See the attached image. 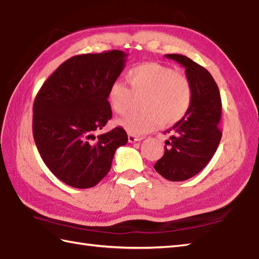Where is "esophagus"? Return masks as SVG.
<instances>
[{"label": "esophagus", "instance_id": "34e87169", "mask_svg": "<svg viewBox=\"0 0 259 259\" xmlns=\"http://www.w3.org/2000/svg\"><path fill=\"white\" fill-rule=\"evenodd\" d=\"M143 139V137H140V136H135V135H128V140L130 143H134V142H137V141H141Z\"/></svg>", "mask_w": 259, "mask_h": 259}]
</instances>
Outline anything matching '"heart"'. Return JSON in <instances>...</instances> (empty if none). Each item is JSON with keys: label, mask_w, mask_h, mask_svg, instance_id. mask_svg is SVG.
<instances>
[{"label": "heart", "mask_w": 259, "mask_h": 259, "mask_svg": "<svg viewBox=\"0 0 259 259\" xmlns=\"http://www.w3.org/2000/svg\"><path fill=\"white\" fill-rule=\"evenodd\" d=\"M130 88L121 79L111 82L108 101L111 109L122 115L129 109L132 95H143L140 107L143 110L130 112L120 118L117 124L132 135H141L179 122L189 111L193 89L188 77L176 73L159 63H143L131 68L127 76Z\"/></svg>", "instance_id": "b5f03b06"}]
</instances>
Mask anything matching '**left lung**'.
<instances>
[{"label": "left lung", "mask_w": 259, "mask_h": 259, "mask_svg": "<svg viewBox=\"0 0 259 259\" xmlns=\"http://www.w3.org/2000/svg\"><path fill=\"white\" fill-rule=\"evenodd\" d=\"M185 68L193 89V99L189 111L170 130L164 154L154 169L169 181H185L201 172L211 161L218 149L222 131L219 123L222 116V100L212 75L189 57L167 54Z\"/></svg>", "instance_id": "1"}]
</instances>
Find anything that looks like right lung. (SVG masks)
Instances as JSON below:
<instances>
[{
    "label": "right lung",
    "mask_w": 259,
    "mask_h": 259,
    "mask_svg": "<svg viewBox=\"0 0 259 259\" xmlns=\"http://www.w3.org/2000/svg\"><path fill=\"white\" fill-rule=\"evenodd\" d=\"M127 54H83L64 62L40 87L33 106V135L52 173L77 189L93 188L128 142L121 127L96 137L112 117L108 89L124 68Z\"/></svg>",
    "instance_id": "add662e5"
}]
</instances>
